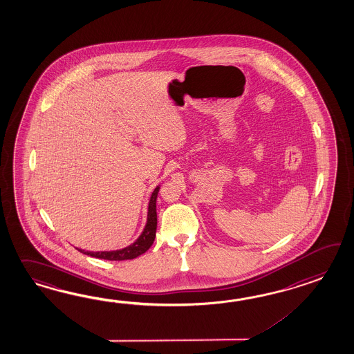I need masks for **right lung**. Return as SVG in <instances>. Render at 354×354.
I'll use <instances>...</instances> for the list:
<instances>
[{
    "label": "right lung",
    "instance_id": "obj_1",
    "mask_svg": "<svg viewBox=\"0 0 354 354\" xmlns=\"http://www.w3.org/2000/svg\"><path fill=\"white\" fill-rule=\"evenodd\" d=\"M159 192V186L156 187L151 198L149 201L148 207V222L145 228L142 230L140 237L136 239V242H133L129 247H124L122 250H115V251H102V252H91V251H84L77 248L84 255H89L91 257H97V259H103V260H111V261H122V260H132L138 256L142 255L144 252H147L150 246L153 245L154 239H156V196Z\"/></svg>",
    "mask_w": 354,
    "mask_h": 354
}]
</instances>
